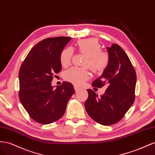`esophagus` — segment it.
I'll return each mask as SVG.
<instances>
[{
	"mask_svg": "<svg viewBox=\"0 0 155 155\" xmlns=\"http://www.w3.org/2000/svg\"><path fill=\"white\" fill-rule=\"evenodd\" d=\"M74 90H75V91L76 92H78L79 91H81V90H82V88H81V87H78V86H74Z\"/></svg>",
	"mask_w": 155,
	"mask_h": 155,
	"instance_id": "esophagus-1",
	"label": "esophagus"
}]
</instances>
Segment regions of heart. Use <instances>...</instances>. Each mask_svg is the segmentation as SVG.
I'll return each instance as SVG.
<instances>
[{"mask_svg": "<svg viewBox=\"0 0 155 155\" xmlns=\"http://www.w3.org/2000/svg\"><path fill=\"white\" fill-rule=\"evenodd\" d=\"M76 47L78 52L86 55L84 65L88 66L93 72L100 73L107 68L109 57L106 53L101 52V46L96 39H81L77 42ZM73 54V51L70 48H66L61 52L60 62L63 67L70 65ZM90 76V72L84 68L73 67L66 71L64 74L66 81L77 86L82 85Z\"/></svg>", "mask_w": 155, "mask_h": 155, "instance_id": "heart-1", "label": "heart"}]
</instances>
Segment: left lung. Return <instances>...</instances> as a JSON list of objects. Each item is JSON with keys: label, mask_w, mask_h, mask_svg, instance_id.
Listing matches in <instances>:
<instances>
[{"label": "left lung", "mask_w": 155, "mask_h": 155, "mask_svg": "<svg viewBox=\"0 0 155 155\" xmlns=\"http://www.w3.org/2000/svg\"><path fill=\"white\" fill-rule=\"evenodd\" d=\"M107 49L108 65L91 85L101 87L107 84L108 87L100 97L92 90H87L85 108L97 123L111 125L120 121L134 103L136 74L129 58L120 46L113 44Z\"/></svg>", "instance_id": "8db88e82"}]
</instances>
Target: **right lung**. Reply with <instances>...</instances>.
<instances>
[{
	"mask_svg": "<svg viewBox=\"0 0 155 155\" xmlns=\"http://www.w3.org/2000/svg\"><path fill=\"white\" fill-rule=\"evenodd\" d=\"M71 38H47L33 47L19 73V97L22 105L34 121L47 125L64 116L69 100L74 93L71 83L52 86L55 73L61 70L60 55Z\"/></svg>",
	"mask_w": 155,
	"mask_h": 155,
	"instance_id": "1",
	"label": "right lung"
}]
</instances>
